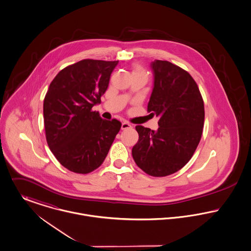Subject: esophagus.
I'll list each match as a JSON object with an SVG mask.
<instances>
[{
  "instance_id": "obj_1",
  "label": "esophagus",
  "mask_w": 251,
  "mask_h": 251,
  "mask_svg": "<svg viewBox=\"0 0 251 251\" xmlns=\"http://www.w3.org/2000/svg\"><path fill=\"white\" fill-rule=\"evenodd\" d=\"M128 128H131V125L129 123H127V122H124L122 124V129L125 130V129H128Z\"/></svg>"
}]
</instances>
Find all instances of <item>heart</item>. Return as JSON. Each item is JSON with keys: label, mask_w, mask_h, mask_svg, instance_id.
<instances>
[{"label": "heart", "mask_w": 251, "mask_h": 251, "mask_svg": "<svg viewBox=\"0 0 251 251\" xmlns=\"http://www.w3.org/2000/svg\"><path fill=\"white\" fill-rule=\"evenodd\" d=\"M134 73H143V74H146V71H145V69H144L141 65L136 64V65H134L132 67V74H134Z\"/></svg>", "instance_id": "heart-1"}]
</instances>
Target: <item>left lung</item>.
Segmentation results:
<instances>
[{"instance_id":"obj_1","label":"left lung","mask_w":251,"mask_h":251,"mask_svg":"<svg viewBox=\"0 0 251 251\" xmlns=\"http://www.w3.org/2000/svg\"><path fill=\"white\" fill-rule=\"evenodd\" d=\"M153 89L148 111L159 118L157 131L136 126L139 139L132 148L137 166L152 177H166L181 169L201 140L205 109L192 76L178 66L151 63Z\"/></svg>"}]
</instances>
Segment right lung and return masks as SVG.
Instances as JSON below:
<instances>
[{"label": "right lung", "mask_w": 251, "mask_h": 251, "mask_svg": "<svg viewBox=\"0 0 251 251\" xmlns=\"http://www.w3.org/2000/svg\"><path fill=\"white\" fill-rule=\"evenodd\" d=\"M118 61L85 59L68 66L50 83L43 101L46 141L70 171L88 174L104 161L122 124L92 108L100 102Z\"/></svg>", "instance_id": "add662e5"}]
</instances>
